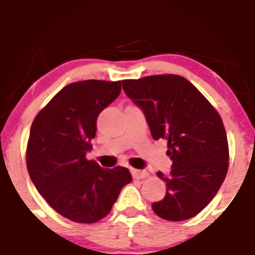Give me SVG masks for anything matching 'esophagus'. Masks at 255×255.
Instances as JSON below:
<instances>
[{"label": "esophagus", "instance_id": "1", "mask_svg": "<svg viewBox=\"0 0 255 255\" xmlns=\"http://www.w3.org/2000/svg\"><path fill=\"white\" fill-rule=\"evenodd\" d=\"M132 175L134 179H143V178H147L148 173L146 170H137V169H133Z\"/></svg>", "mask_w": 255, "mask_h": 255}]
</instances>
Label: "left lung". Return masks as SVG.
<instances>
[{
    "label": "left lung",
    "mask_w": 255,
    "mask_h": 255,
    "mask_svg": "<svg viewBox=\"0 0 255 255\" xmlns=\"http://www.w3.org/2000/svg\"><path fill=\"white\" fill-rule=\"evenodd\" d=\"M123 90L143 111L153 139L167 141L170 175L164 199L153 212L167 221L198 215L216 196L229 169V143L224 123L210 102L187 79L155 75L123 80Z\"/></svg>",
    "instance_id": "1"
}]
</instances>
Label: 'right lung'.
<instances>
[{
  "label": "right lung",
  "mask_w": 255,
  "mask_h": 255,
  "mask_svg": "<svg viewBox=\"0 0 255 255\" xmlns=\"http://www.w3.org/2000/svg\"><path fill=\"white\" fill-rule=\"evenodd\" d=\"M122 90L121 81L85 80L62 89L36 114L26 146V166L48 205L77 224H94L111 212L130 183L127 167L102 169L86 159L96 119Z\"/></svg>",
  "instance_id": "add662e5"
}]
</instances>
